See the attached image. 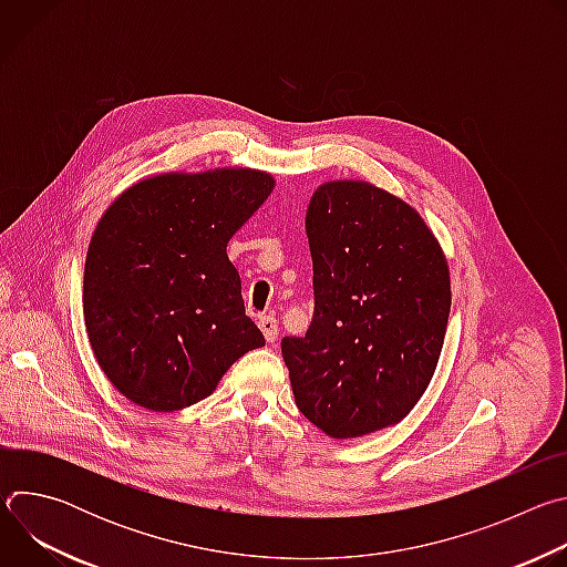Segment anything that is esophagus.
Listing matches in <instances>:
<instances>
[{"mask_svg":"<svg viewBox=\"0 0 567 567\" xmlns=\"http://www.w3.org/2000/svg\"><path fill=\"white\" fill-rule=\"evenodd\" d=\"M258 326H260L267 343H274L278 339V320L274 316H260Z\"/></svg>","mask_w":567,"mask_h":567,"instance_id":"obj_1","label":"esophagus"}]
</instances>
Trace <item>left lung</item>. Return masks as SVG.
Here are the masks:
<instances>
[{"mask_svg": "<svg viewBox=\"0 0 567 567\" xmlns=\"http://www.w3.org/2000/svg\"><path fill=\"white\" fill-rule=\"evenodd\" d=\"M313 316L285 337L298 411L337 440L406 417L424 394L451 311L449 267L424 219L365 182L320 186L307 208Z\"/></svg>", "mask_w": 567, "mask_h": 567, "instance_id": "obj_1", "label": "left lung"}]
</instances>
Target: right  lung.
<instances>
[{"label":"right lung","instance_id":"right-lung-1","mask_svg":"<svg viewBox=\"0 0 567 567\" xmlns=\"http://www.w3.org/2000/svg\"><path fill=\"white\" fill-rule=\"evenodd\" d=\"M271 190V175L245 168L158 175L107 208L90 241L83 309L99 365L130 401L188 409L265 346L226 245Z\"/></svg>","mask_w":567,"mask_h":567}]
</instances>
